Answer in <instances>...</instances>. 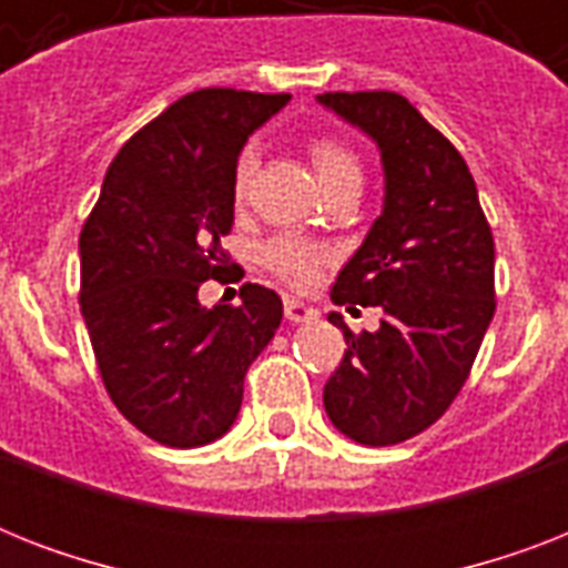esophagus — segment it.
<instances>
[{
	"label": "esophagus",
	"instance_id": "esophagus-1",
	"mask_svg": "<svg viewBox=\"0 0 568 568\" xmlns=\"http://www.w3.org/2000/svg\"><path fill=\"white\" fill-rule=\"evenodd\" d=\"M285 318L292 321V324H310V321H318V310L310 306V303L294 301V297H285Z\"/></svg>",
	"mask_w": 568,
	"mask_h": 568
}]
</instances>
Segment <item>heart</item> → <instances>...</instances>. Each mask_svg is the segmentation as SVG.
<instances>
[{
  "label": "heart",
  "mask_w": 568,
  "mask_h": 568,
  "mask_svg": "<svg viewBox=\"0 0 568 568\" xmlns=\"http://www.w3.org/2000/svg\"><path fill=\"white\" fill-rule=\"evenodd\" d=\"M310 153L321 185H329V182L338 180H363V164H359V159L347 146L338 144V141H315L310 146ZM253 171H256V153L247 150V153H241L239 164H235V180H232V189H235L239 200L247 194ZM265 262L274 274L283 276L285 283L310 285L318 276V267L324 262V250L306 239L283 235V239H274L267 244Z\"/></svg>",
  "instance_id": "obj_1"
}]
</instances>
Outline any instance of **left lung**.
Listing matches in <instances>:
<instances>
[{
    "label": "left lung",
    "mask_w": 568,
    "mask_h": 568,
    "mask_svg": "<svg viewBox=\"0 0 568 568\" xmlns=\"http://www.w3.org/2000/svg\"><path fill=\"white\" fill-rule=\"evenodd\" d=\"M318 105L372 138L383 209L342 267L333 303L379 306L374 333H345V359L324 409L359 445H397L427 430L466 383L495 315V241L463 155L406 97L321 93Z\"/></svg>",
    "instance_id": "1"
}]
</instances>
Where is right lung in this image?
Returning <instances> with one entry per match:
<instances>
[{
    "label": "right lung",
    "instance_id": "add662e5",
    "mask_svg": "<svg viewBox=\"0 0 568 568\" xmlns=\"http://www.w3.org/2000/svg\"><path fill=\"white\" fill-rule=\"evenodd\" d=\"M288 93L203 88L146 123L111 162L79 235L82 318L111 400L168 448L221 439L244 374L283 321L265 285L205 310L200 285L226 271L235 164Z\"/></svg>",
    "mask_w": 568,
    "mask_h": 568
}]
</instances>
